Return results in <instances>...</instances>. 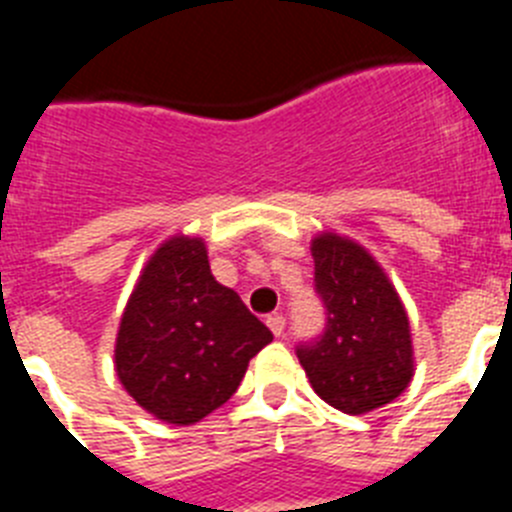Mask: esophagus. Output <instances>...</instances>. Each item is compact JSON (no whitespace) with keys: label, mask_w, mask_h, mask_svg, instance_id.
<instances>
[{"label":"esophagus","mask_w":512,"mask_h":512,"mask_svg":"<svg viewBox=\"0 0 512 512\" xmlns=\"http://www.w3.org/2000/svg\"><path fill=\"white\" fill-rule=\"evenodd\" d=\"M266 325L271 328V333L274 336H284V325H287V320H284L282 312H271V315H266Z\"/></svg>","instance_id":"1"}]
</instances>
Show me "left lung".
<instances>
[{
  "mask_svg": "<svg viewBox=\"0 0 512 512\" xmlns=\"http://www.w3.org/2000/svg\"><path fill=\"white\" fill-rule=\"evenodd\" d=\"M312 259L325 328L297 343V359L333 408L351 415L382 408L413 379L405 307L377 261L341 235L315 238Z\"/></svg>",
  "mask_w": 512,
  "mask_h": 512,
  "instance_id": "8db88e82",
  "label": "left lung"
}]
</instances>
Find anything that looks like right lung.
<instances>
[{"label":"right lung","mask_w":512,"mask_h":512,"mask_svg":"<svg viewBox=\"0 0 512 512\" xmlns=\"http://www.w3.org/2000/svg\"><path fill=\"white\" fill-rule=\"evenodd\" d=\"M271 338L241 297L215 282L205 243L176 235L153 253L125 307L117 377L156 418L197 423L233 397Z\"/></svg>","instance_id":"right-lung-1"}]
</instances>
